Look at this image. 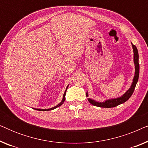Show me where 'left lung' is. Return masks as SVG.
Masks as SVG:
<instances>
[{"mask_svg": "<svg viewBox=\"0 0 148 148\" xmlns=\"http://www.w3.org/2000/svg\"><path fill=\"white\" fill-rule=\"evenodd\" d=\"M132 45L133 50V62H134L135 64V75L133 79V82L131 84L130 88L129 90L123 94L122 96L120 97H117L115 98H111L108 99V100H104V102H98V101L93 100L92 98H88L89 102L90 104H92L94 106L101 107V108H112V107L117 106L119 104H123L127 101L129 99V98L133 94L134 90L136 86V84L137 82H138L139 79V54L138 51H137V48L136 46L131 43ZM87 97H88V93L87 92L86 94Z\"/></svg>", "mask_w": 148, "mask_h": 148, "instance_id": "obj_1", "label": "left lung"}]
</instances>
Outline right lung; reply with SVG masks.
I'll list each match as a JSON object with an SVG mask.
<instances>
[{
  "label": "right lung",
  "mask_w": 148,
  "mask_h": 148,
  "mask_svg": "<svg viewBox=\"0 0 148 148\" xmlns=\"http://www.w3.org/2000/svg\"><path fill=\"white\" fill-rule=\"evenodd\" d=\"M68 87H69V85H68V86H67V87H66V90H65V92H64V94H63V97H62V99L61 102H60L59 104H58L56 105V106H54V107H52V108H48V109L34 108H34V109H35V110H40V111H48V110H54V109L56 108H57V107H59V106H61V105H62V104H63V102H64V100H65V95H66V90H67Z\"/></svg>",
  "instance_id": "add662e5"
}]
</instances>
